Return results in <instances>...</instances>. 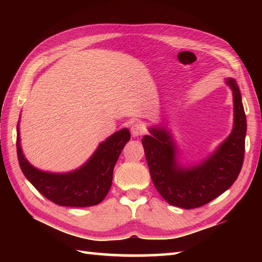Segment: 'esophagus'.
<instances>
[{"instance_id":"obj_1","label":"esophagus","mask_w":262,"mask_h":262,"mask_svg":"<svg viewBox=\"0 0 262 262\" xmlns=\"http://www.w3.org/2000/svg\"><path fill=\"white\" fill-rule=\"evenodd\" d=\"M130 132H132L133 137H135V138L140 137L144 134V133H145V127H144L141 122H134V124H133L130 127Z\"/></svg>"}]
</instances>
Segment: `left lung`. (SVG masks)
<instances>
[{
	"label": "left lung",
	"mask_w": 262,
	"mask_h": 262,
	"mask_svg": "<svg viewBox=\"0 0 262 262\" xmlns=\"http://www.w3.org/2000/svg\"><path fill=\"white\" fill-rule=\"evenodd\" d=\"M225 84L233 94V128L225 141L205 160L182 164L173 135L166 126L149 127L151 135L143 136L152 181L161 196L172 206L192 209L206 205L226 191L242 169L247 118L236 81L227 77Z\"/></svg>",
	"instance_id": "8db88e82"
}]
</instances>
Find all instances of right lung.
Here are the masks:
<instances>
[{
  "label": "right lung",
  "instance_id": "right-lung-1",
  "mask_svg": "<svg viewBox=\"0 0 262 262\" xmlns=\"http://www.w3.org/2000/svg\"><path fill=\"white\" fill-rule=\"evenodd\" d=\"M16 134V153L25 177L42 196L68 207H89L102 202L113 183L117 160L130 140L129 130L122 128L100 143L80 168L69 172H48L37 169L26 159L20 143L19 122Z\"/></svg>",
  "mask_w": 262,
  "mask_h": 262
}]
</instances>
